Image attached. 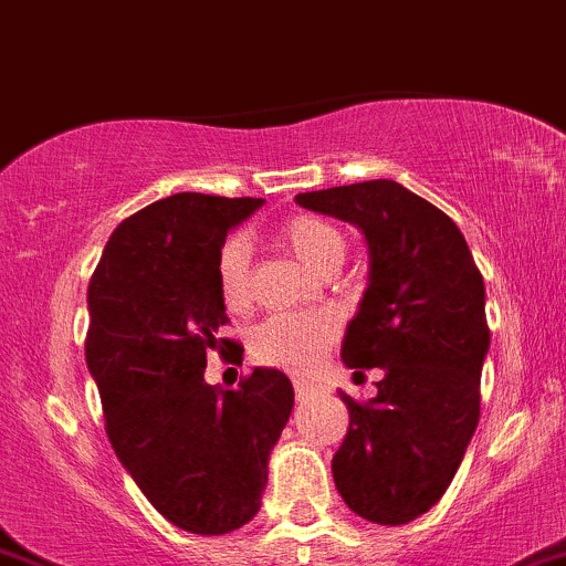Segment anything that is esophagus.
<instances>
[{
	"label": "esophagus",
	"mask_w": 566,
	"mask_h": 566,
	"mask_svg": "<svg viewBox=\"0 0 566 566\" xmlns=\"http://www.w3.org/2000/svg\"><path fill=\"white\" fill-rule=\"evenodd\" d=\"M314 394H316V386H311V382H305V380H297L295 382L297 401H305V399H308V396H314Z\"/></svg>",
	"instance_id": "1"
}]
</instances>
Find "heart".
Returning <instances> with one entry per match:
<instances>
[{
  "label": "heart",
  "instance_id": "obj_1",
  "mask_svg": "<svg viewBox=\"0 0 566 566\" xmlns=\"http://www.w3.org/2000/svg\"><path fill=\"white\" fill-rule=\"evenodd\" d=\"M282 242L305 269L329 276L346 261V237L329 220L316 216H295L279 229ZM220 301L229 311H244L250 305V250L244 239L233 237L223 242L216 261ZM337 335V319L329 311L308 316H271L252 333V359L265 367L308 373Z\"/></svg>",
  "mask_w": 566,
  "mask_h": 566
}]
</instances>
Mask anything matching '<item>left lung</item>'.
Here are the masks:
<instances>
[{
  "label": "left lung",
  "mask_w": 566,
  "mask_h": 566,
  "mask_svg": "<svg viewBox=\"0 0 566 566\" xmlns=\"http://www.w3.org/2000/svg\"><path fill=\"white\" fill-rule=\"evenodd\" d=\"M305 210L365 233L369 271L340 359L380 367L378 396L348 407L333 458L340 497L375 524H407L439 503L479 423V378L490 350L484 279L463 233L396 180L297 193Z\"/></svg>",
  "instance_id": "left-lung-1"
}]
</instances>
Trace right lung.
Masks as SVG:
<instances>
[{
  "label": "right lung",
  "mask_w": 566,
  "mask_h": 566,
  "mask_svg": "<svg viewBox=\"0 0 566 566\" xmlns=\"http://www.w3.org/2000/svg\"><path fill=\"white\" fill-rule=\"evenodd\" d=\"M263 199L172 193L116 226L87 287L84 356L112 447L175 527L226 535L261 509L295 391L255 367L237 391L205 380L226 322L216 261ZM244 350V348H242Z\"/></svg>",
  "instance_id": "right-lung-1"
}]
</instances>
